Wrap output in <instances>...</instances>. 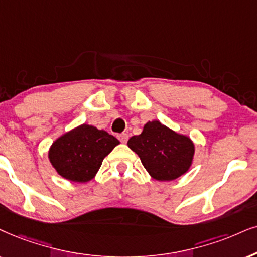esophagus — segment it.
<instances>
[{
    "label": "esophagus",
    "instance_id": "esophagus-1",
    "mask_svg": "<svg viewBox=\"0 0 257 257\" xmlns=\"http://www.w3.org/2000/svg\"><path fill=\"white\" fill-rule=\"evenodd\" d=\"M117 138H118L119 141L122 142V144H125V142L128 141L129 136H128V134H126V133H122V134H118L117 135Z\"/></svg>",
    "mask_w": 257,
    "mask_h": 257
}]
</instances>
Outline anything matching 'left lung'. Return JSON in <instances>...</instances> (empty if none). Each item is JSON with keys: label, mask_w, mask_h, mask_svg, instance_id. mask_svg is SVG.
<instances>
[{"label": "left lung", "mask_w": 257, "mask_h": 257, "mask_svg": "<svg viewBox=\"0 0 257 257\" xmlns=\"http://www.w3.org/2000/svg\"><path fill=\"white\" fill-rule=\"evenodd\" d=\"M128 147L141 159L152 178L172 181L190 170L193 161L194 144L159 121L147 122L140 135L128 140Z\"/></svg>", "instance_id": "obj_1"}]
</instances>
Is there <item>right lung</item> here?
<instances>
[{
	"label": "right lung",
	"mask_w": 257,
	"mask_h": 257,
	"mask_svg": "<svg viewBox=\"0 0 257 257\" xmlns=\"http://www.w3.org/2000/svg\"><path fill=\"white\" fill-rule=\"evenodd\" d=\"M119 144L115 136L89 124L78 125L58 138L48 159L58 174L73 183H87L98 172L103 160Z\"/></svg>",
	"instance_id": "right-lung-1"
}]
</instances>
